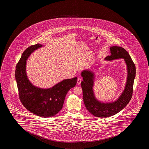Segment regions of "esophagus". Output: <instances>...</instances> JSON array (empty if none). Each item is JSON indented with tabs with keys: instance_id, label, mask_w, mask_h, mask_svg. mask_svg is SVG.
Masks as SVG:
<instances>
[{
	"instance_id": "esophagus-1",
	"label": "esophagus",
	"mask_w": 149,
	"mask_h": 149,
	"mask_svg": "<svg viewBox=\"0 0 149 149\" xmlns=\"http://www.w3.org/2000/svg\"><path fill=\"white\" fill-rule=\"evenodd\" d=\"M81 78H77V84L78 85H79L80 84H81Z\"/></svg>"
}]
</instances>
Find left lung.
Segmentation results:
<instances>
[{"instance_id": "1", "label": "left lung", "mask_w": 149, "mask_h": 149, "mask_svg": "<svg viewBox=\"0 0 149 149\" xmlns=\"http://www.w3.org/2000/svg\"><path fill=\"white\" fill-rule=\"evenodd\" d=\"M111 56L105 58L107 60L123 58L127 64L128 75L124 90L116 101L112 103H101L95 99L93 87L94 75L93 72L85 70L81 72L83 81L81 83L83 89L84 102L87 110L96 117H105L116 114L123 109L131 100L133 93V86L136 76V66L129 54L120 47H110Z\"/></svg>"}]
</instances>
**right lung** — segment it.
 <instances>
[{
    "mask_svg": "<svg viewBox=\"0 0 149 149\" xmlns=\"http://www.w3.org/2000/svg\"><path fill=\"white\" fill-rule=\"evenodd\" d=\"M42 46L40 44H36L24 51L17 64L15 76L22 104L33 114L40 117H50L62 109L66 93L75 86L77 78L64 79L47 89L33 85L26 74V61L32 52Z\"/></svg>",
    "mask_w": 149,
    "mask_h": 149,
    "instance_id": "right-lung-1",
    "label": "right lung"
}]
</instances>
